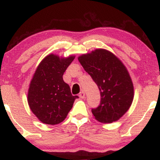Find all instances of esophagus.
Wrapping results in <instances>:
<instances>
[{
	"label": "esophagus",
	"instance_id": "obj_1",
	"mask_svg": "<svg viewBox=\"0 0 160 160\" xmlns=\"http://www.w3.org/2000/svg\"><path fill=\"white\" fill-rule=\"evenodd\" d=\"M79 97L81 98H85V92H83V91H82V92H81L79 93Z\"/></svg>",
	"mask_w": 160,
	"mask_h": 160
}]
</instances>
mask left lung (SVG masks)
<instances>
[{
  "mask_svg": "<svg viewBox=\"0 0 160 160\" xmlns=\"http://www.w3.org/2000/svg\"><path fill=\"white\" fill-rule=\"evenodd\" d=\"M78 59L100 91V105L92 109L94 118L104 123L118 121L131 106L134 96L126 66L114 53L104 49L82 54Z\"/></svg>",
  "mask_w": 160,
  "mask_h": 160,
  "instance_id": "obj_1",
  "label": "left lung"
}]
</instances>
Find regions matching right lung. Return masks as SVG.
<instances>
[{
  "label": "right lung",
  "mask_w": 160,
  "mask_h": 160,
  "mask_svg": "<svg viewBox=\"0 0 160 160\" xmlns=\"http://www.w3.org/2000/svg\"><path fill=\"white\" fill-rule=\"evenodd\" d=\"M75 59V56L59 57L51 53L37 66L27 94L30 110L42 123L55 125L66 119L74 101L70 87L62 75Z\"/></svg>",
  "instance_id": "add662e5"
}]
</instances>
